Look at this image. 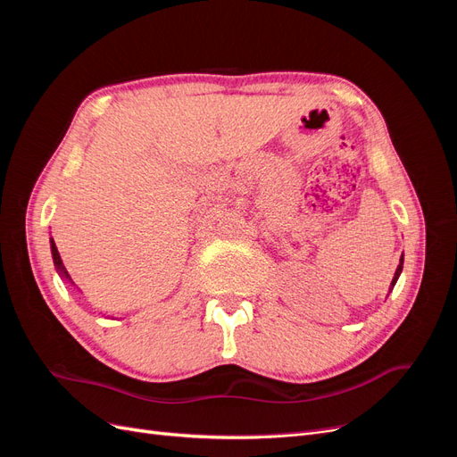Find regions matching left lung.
Listing matches in <instances>:
<instances>
[{
	"label": "left lung",
	"mask_w": 457,
	"mask_h": 457,
	"mask_svg": "<svg viewBox=\"0 0 457 457\" xmlns=\"http://www.w3.org/2000/svg\"><path fill=\"white\" fill-rule=\"evenodd\" d=\"M403 265H404V255L400 257V262H398V267H396V270H395V276H393V282H391V286H389V294L393 292V287H395V284H396V280H398V276H400V272H403Z\"/></svg>",
	"instance_id": "1"
}]
</instances>
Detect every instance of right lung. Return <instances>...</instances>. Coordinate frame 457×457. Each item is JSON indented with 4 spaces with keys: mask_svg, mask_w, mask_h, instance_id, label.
<instances>
[{
    "mask_svg": "<svg viewBox=\"0 0 457 457\" xmlns=\"http://www.w3.org/2000/svg\"><path fill=\"white\" fill-rule=\"evenodd\" d=\"M49 244H51V255H53L54 269H57L59 276H61V278H62L64 282H68V284L76 287V284H74V282H72V278H71V274H68V270L64 269V262H62V259H61V253H59V250H57V245H54V240H53V238H49Z\"/></svg>",
    "mask_w": 457,
    "mask_h": 457,
    "instance_id": "1",
    "label": "right lung"
}]
</instances>
